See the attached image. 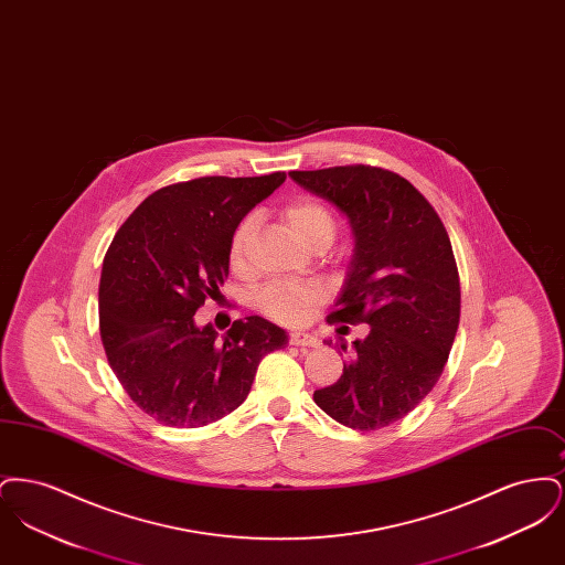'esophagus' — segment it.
I'll return each mask as SVG.
<instances>
[{"label": "esophagus", "mask_w": 565, "mask_h": 565, "mask_svg": "<svg viewBox=\"0 0 565 565\" xmlns=\"http://www.w3.org/2000/svg\"><path fill=\"white\" fill-rule=\"evenodd\" d=\"M290 343L298 345V348H318V339L305 330H295L290 334Z\"/></svg>", "instance_id": "esophagus-1"}]
</instances>
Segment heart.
I'll return each instance as SVG.
<instances>
[{"label": "heart", "instance_id": "1", "mask_svg": "<svg viewBox=\"0 0 565 565\" xmlns=\"http://www.w3.org/2000/svg\"><path fill=\"white\" fill-rule=\"evenodd\" d=\"M284 217L295 233L298 242L313 247L316 243L328 242L334 237V217L323 207L320 201L311 196H300L284 207ZM254 231V220L243 217L235 226L228 242V265L235 273L247 270V242ZM322 302V290L318 286L290 284V281H273L265 286L254 305L260 313L270 320L281 323L305 322L311 311Z\"/></svg>", "mask_w": 565, "mask_h": 565}]
</instances>
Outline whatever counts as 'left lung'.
Instances as JSON below:
<instances>
[{"instance_id": "obj_1", "label": "left lung", "mask_w": 565, "mask_h": 565, "mask_svg": "<svg viewBox=\"0 0 565 565\" xmlns=\"http://www.w3.org/2000/svg\"><path fill=\"white\" fill-rule=\"evenodd\" d=\"M290 178L348 215L355 237L328 322L371 326L353 341L341 379L316 390L313 401L348 428L381 430L430 394L449 360L461 295L447 228L419 190L381 167L290 171ZM339 348L348 353V345Z\"/></svg>"}]
</instances>
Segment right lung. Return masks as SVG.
Here are the masks:
<instances>
[{"instance_id": "right-lung-1", "label": "right lung", "mask_w": 565, "mask_h": 565, "mask_svg": "<svg viewBox=\"0 0 565 565\" xmlns=\"http://www.w3.org/2000/svg\"><path fill=\"white\" fill-rule=\"evenodd\" d=\"M286 180L207 175L152 192L109 243L99 330L109 369L146 415L201 428L247 398L260 360L288 343L265 318L235 320L222 339L194 313L220 296L228 242L256 203Z\"/></svg>"}]
</instances>
